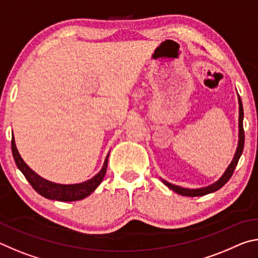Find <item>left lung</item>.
Returning a JSON list of instances; mask_svg holds the SVG:
<instances>
[{
	"mask_svg": "<svg viewBox=\"0 0 258 258\" xmlns=\"http://www.w3.org/2000/svg\"><path fill=\"white\" fill-rule=\"evenodd\" d=\"M242 120H243V108H242V103H241V99L239 98V142H238V148L237 151H235L234 157L231 164L229 165V167L226 168V171L224 172L223 175L220 177V180L216 181L213 184L208 185L206 187H200V189H186V187H182V186H177L174 185L172 183H169L165 180H161L165 185H167L169 189H172L173 191H175L176 194L181 195V196H186V197H199V196H205L208 194H212L214 191L220 190L222 186H223L226 182H228L232 174L234 172L235 167H237L238 161L240 159V156H241L242 151H243V145H244V132H243V125H242Z\"/></svg>",
	"mask_w": 258,
	"mask_h": 258,
	"instance_id": "obj_1",
	"label": "left lung"
}]
</instances>
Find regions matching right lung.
<instances>
[{"label": "right lung", "instance_id": "obj_1", "mask_svg": "<svg viewBox=\"0 0 258 258\" xmlns=\"http://www.w3.org/2000/svg\"><path fill=\"white\" fill-rule=\"evenodd\" d=\"M11 149L16 165L18 166V168L25 175L26 180L33 186V189L44 198L51 200H58V202H76V200H82L86 198L87 196H90L99 186L107 172L109 154L106 157V160H104L101 171L91 178V180L78 183V184H59V183L45 180V178L41 177L38 174L35 173L32 168H29V166L25 163L23 158L20 157L18 150H17L14 134H12L11 140Z\"/></svg>", "mask_w": 258, "mask_h": 258}]
</instances>
